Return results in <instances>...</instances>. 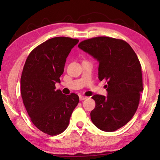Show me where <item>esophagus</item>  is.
Masks as SVG:
<instances>
[{"instance_id": "esophagus-1", "label": "esophagus", "mask_w": 160, "mask_h": 160, "mask_svg": "<svg viewBox=\"0 0 160 160\" xmlns=\"http://www.w3.org/2000/svg\"><path fill=\"white\" fill-rule=\"evenodd\" d=\"M85 99H87V97H85V96H80V101H82V100H85Z\"/></svg>"}]
</instances>
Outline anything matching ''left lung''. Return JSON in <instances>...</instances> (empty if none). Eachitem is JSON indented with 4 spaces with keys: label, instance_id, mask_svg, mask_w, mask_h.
Instances as JSON below:
<instances>
[{
    "label": "left lung",
    "instance_id": "obj_1",
    "mask_svg": "<svg viewBox=\"0 0 160 160\" xmlns=\"http://www.w3.org/2000/svg\"><path fill=\"white\" fill-rule=\"evenodd\" d=\"M80 49L99 62V80H106L107 96L94 94L95 108L90 113L99 129L113 132L121 128L134 116L143 91L138 58L128 43L107 37L81 42Z\"/></svg>",
    "mask_w": 160,
    "mask_h": 160
}]
</instances>
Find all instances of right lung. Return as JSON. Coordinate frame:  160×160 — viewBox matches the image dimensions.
I'll use <instances>...</instances> for the list:
<instances>
[{
	"mask_svg": "<svg viewBox=\"0 0 160 160\" xmlns=\"http://www.w3.org/2000/svg\"><path fill=\"white\" fill-rule=\"evenodd\" d=\"M79 40L58 37L42 43L27 58L20 79V92L32 122L50 135L63 132L79 102V97L56 90L66 58Z\"/></svg>",
	"mask_w": 160,
	"mask_h": 160,
	"instance_id": "1",
	"label": "right lung"
}]
</instances>
